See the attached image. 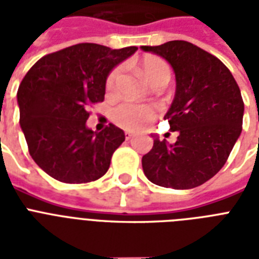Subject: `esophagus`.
<instances>
[{
	"mask_svg": "<svg viewBox=\"0 0 259 259\" xmlns=\"http://www.w3.org/2000/svg\"><path fill=\"white\" fill-rule=\"evenodd\" d=\"M125 136H126V140H127V141H130V140H132V138L134 137V136L132 133H126Z\"/></svg>",
	"mask_w": 259,
	"mask_h": 259,
	"instance_id": "esophagus-1",
	"label": "esophagus"
}]
</instances>
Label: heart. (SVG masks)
I'll return each instance as SVG.
<instances>
[{"label":"heart","mask_w":259,"mask_h":259,"mask_svg":"<svg viewBox=\"0 0 259 259\" xmlns=\"http://www.w3.org/2000/svg\"><path fill=\"white\" fill-rule=\"evenodd\" d=\"M142 78L148 84L154 86L156 83L168 82L170 76V68L164 59L146 55L140 60L138 64ZM123 67L118 66L111 70L106 78V91L107 94H114L117 91L121 80ZM156 118V109L149 105H133V103H122L111 111V119L115 125L125 130L137 132L145 129L150 122Z\"/></svg>","instance_id":"1"}]
</instances>
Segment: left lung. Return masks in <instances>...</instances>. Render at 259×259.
<instances>
[{
  "label": "left lung",
  "instance_id": "1",
  "mask_svg": "<svg viewBox=\"0 0 259 259\" xmlns=\"http://www.w3.org/2000/svg\"><path fill=\"white\" fill-rule=\"evenodd\" d=\"M141 50L164 58L175 71L176 94L164 119L179 132L172 145L154 138L152 150L142 157V169L160 187H199L222 169L241 136V90L217 56L192 42L173 40Z\"/></svg>",
  "mask_w": 259,
  "mask_h": 259
}]
</instances>
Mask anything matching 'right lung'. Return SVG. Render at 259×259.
<instances>
[{"mask_svg": "<svg viewBox=\"0 0 259 259\" xmlns=\"http://www.w3.org/2000/svg\"><path fill=\"white\" fill-rule=\"evenodd\" d=\"M137 50L82 42L42 56L26 72L17 91L20 125L29 154L51 177L82 184L107 172L125 133L113 123L89 129L87 110L105 99L110 71Z\"/></svg>", "mask_w": 259, "mask_h": 259, "instance_id": "1", "label": "right lung"}]
</instances>
